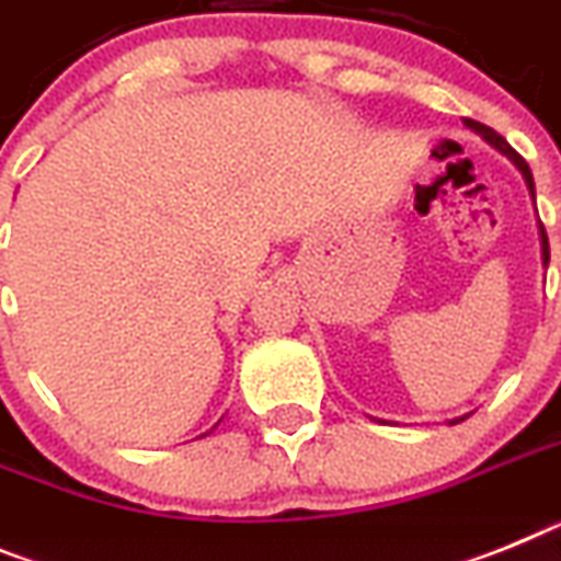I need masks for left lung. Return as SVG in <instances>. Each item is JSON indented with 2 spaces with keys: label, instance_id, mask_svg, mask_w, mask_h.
<instances>
[{
  "label": "left lung",
  "instance_id": "1",
  "mask_svg": "<svg viewBox=\"0 0 561 561\" xmlns=\"http://www.w3.org/2000/svg\"><path fill=\"white\" fill-rule=\"evenodd\" d=\"M468 127H471V130H477L480 133L482 138H485V141H491L496 147V150L500 152H505V156L511 158V161H514L516 167H519L522 170V175H525V181H528V190H530V195H534V175H530V167H528V161H525V158L519 156V152L514 150V147H511L508 141H505V138L500 136V133L496 130H491V127H485V124H480V122H471V118H468ZM542 255H545V263L550 261V249H548V232H545V227H542ZM462 420V417H459ZM459 420H454V423H459Z\"/></svg>",
  "mask_w": 561,
  "mask_h": 561
}]
</instances>
